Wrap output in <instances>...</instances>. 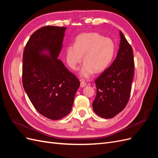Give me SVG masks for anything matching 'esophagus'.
<instances>
[{"mask_svg": "<svg viewBox=\"0 0 158 158\" xmlns=\"http://www.w3.org/2000/svg\"><path fill=\"white\" fill-rule=\"evenodd\" d=\"M86 85V83H85L84 80H81L80 82V87L81 88H84Z\"/></svg>", "mask_w": 158, "mask_h": 158, "instance_id": "esophagus-1", "label": "esophagus"}]
</instances>
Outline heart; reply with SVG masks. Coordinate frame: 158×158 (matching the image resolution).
Returning a JSON list of instances; mask_svg holds the SVG:
<instances>
[{
	"instance_id": "1",
	"label": "heart",
	"mask_w": 158,
	"mask_h": 158,
	"mask_svg": "<svg viewBox=\"0 0 158 158\" xmlns=\"http://www.w3.org/2000/svg\"><path fill=\"white\" fill-rule=\"evenodd\" d=\"M115 51L113 40L97 33H82L76 37L74 45L66 49V59L71 69L76 70L82 63L84 64L80 75L88 78L94 72L99 73L106 70L111 63Z\"/></svg>"
}]
</instances>
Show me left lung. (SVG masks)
Instances as JSON below:
<instances>
[{
  "mask_svg": "<svg viewBox=\"0 0 158 158\" xmlns=\"http://www.w3.org/2000/svg\"><path fill=\"white\" fill-rule=\"evenodd\" d=\"M120 37L115 60L95 80L97 93L93 109L105 118H113L125 109L131 92L135 69L132 48L121 31Z\"/></svg>",
  "mask_w": 158,
  "mask_h": 158,
  "instance_id": "1",
  "label": "left lung"
}]
</instances>
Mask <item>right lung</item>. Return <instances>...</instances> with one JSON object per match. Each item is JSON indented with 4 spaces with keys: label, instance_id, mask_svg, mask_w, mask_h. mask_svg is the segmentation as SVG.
<instances>
[{
    "label": "right lung",
    "instance_id": "1",
    "mask_svg": "<svg viewBox=\"0 0 158 158\" xmlns=\"http://www.w3.org/2000/svg\"><path fill=\"white\" fill-rule=\"evenodd\" d=\"M66 30L52 26L37 30L27 42L23 54V88L37 111L51 120H59L70 112L80 84L57 59Z\"/></svg>",
    "mask_w": 158,
    "mask_h": 158
}]
</instances>
